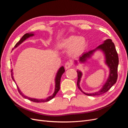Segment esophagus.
<instances>
[{"label": "esophagus", "instance_id": "obj_1", "mask_svg": "<svg viewBox=\"0 0 128 128\" xmlns=\"http://www.w3.org/2000/svg\"><path fill=\"white\" fill-rule=\"evenodd\" d=\"M72 63L71 62L68 61V62H67L65 64V66H64L65 68L66 69H68L69 68H70L72 67Z\"/></svg>", "mask_w": 128, "mask_h": 128}]
</instances>
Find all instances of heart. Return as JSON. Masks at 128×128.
<instances>
[{"mask_svg": "<svg viewBox=\"0 0 128 128\" xmlns=\"http://www.w3.org/2000/svg\"><path fill=\"white\" fill-rule=\"evenodd\" d=\"M58 46L61 49H69V55L76 57L80 55L84 51L86 47V42L83 37L70 36L64 39Z\"/></svg>", "mask_w": 128, "mask_h": 128, "instance_id": "1", "label": "heart"}]
</instances>
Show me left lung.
I'll return each mask as SVG.
<instances>
[{
    "instance_id": "left-lung-1",
    "label": "left lung",
    "mask_w": 128,
    "mask_h": 128,
    "mask_svg": "<svg viewBox=\"0 0 128 128\" xmlns=\"http://www.w3.org/2000/svg\"><path fill=\"white\" fill-rule=\"evenodd\" d=\"M96 50H101L103 51L105 56L106 64L110 68V75L108 78L106 82L104 85L103 87L100 91L92 94H86L83 92L81 90V88L80 86V78L82 77V73L80 70H77V86H78L80 90L83 92L87 96H99L102 95L104 93L107 92L112 87V86L116 82L118 79V56L116 50L115 48V46L113 42L110 39H107L104 40L102 44L99 45L95 50H91L88 52H86L83 53L82 56L80 58L79 62L81 63L84 62L86 61L88 58H90L91 55ZM75 64H77V61H75Z\"/></svg>"
}]
</instances>
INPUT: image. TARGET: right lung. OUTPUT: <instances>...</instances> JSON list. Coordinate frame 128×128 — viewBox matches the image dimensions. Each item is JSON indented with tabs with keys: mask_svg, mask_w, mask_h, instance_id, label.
<instances>
[{
	"mask_svg": "<svg viewBox=\"0 0 128 128\" xmlns=\"http://www.w3.org/2000/svg\"><path fill=\"white\" fill-rule=\"evenodd\" d=\"M34 35V34H32V33L26 34H24V36H23V37L21 38V39L17 42V43L16 44V45L14 46V48H16V47H18V46L19 45L21 44L23 42H24V40H25L26 39V38H29V37H30L31 36H32ZM64 71H65L64 68V67L63 66L60 68V69H59V70H58V72H57V74H56V80H55V81H56V88H55L54 92V94H53V95H52L51 96H48V98H46L45 99H34V98H29V97H28V96H24V94H22V92H21V91L20 90V89H19V88H18V86H17L18 91L19 93H20V94L21 95H22L23 96H24V98L28 99L29 100H30V101H32L33 102H48V101H50V100H51L52 99H53L54 97V96H56L57 93L58 92V91H59V90H60V84L61 77L62 75L64 73ZM11 72H12V79H13V80L14 81H15V80H14V79L13 78V77L12 70H11Z\"/></svg>",
	"mask_w": 128,
	"mask_h": 128,
	"instance_id": "add662e5",
	"label": "right lung"
}]
</instances>
